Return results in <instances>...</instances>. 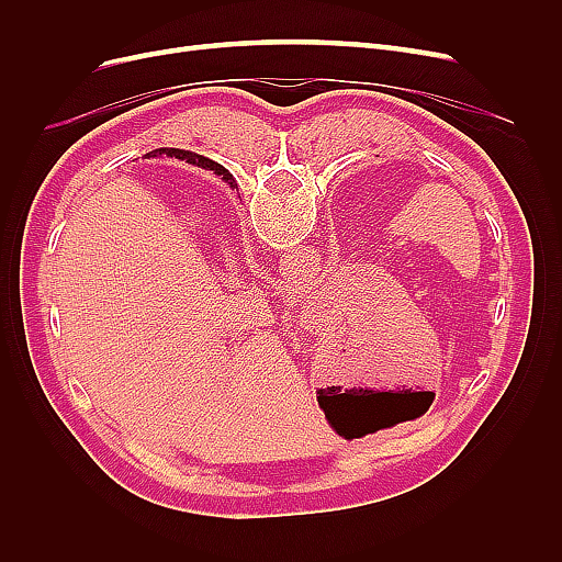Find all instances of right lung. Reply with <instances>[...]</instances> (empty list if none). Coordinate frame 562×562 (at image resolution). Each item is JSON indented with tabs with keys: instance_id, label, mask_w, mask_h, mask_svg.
I'll return each mask as SVG.
<instances>
[{
	"instance_id": "right-lung-1",
	"label": "right lung",
	"mask_w": 562,
	"mask_h": 562,
	"mask_svg": "<svg viewBox=\"0 0 562 562\" xmlns=\"http://www.w3.org/2000/svg\"><path fill=\"white\" fill-rule=\"evenodd\" d=\"M166 151V157H176V159H182V161H187V164H196V166H201V168H209V171H215L217 176H223V180H232V176L225 171L223 166L220 164H215V161H211V159H206V157H201V155H194V151H184V149H159V155H164Z\"/></svg>"
}]
</instances>
